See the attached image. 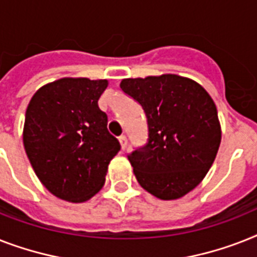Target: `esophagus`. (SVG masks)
<instances>
[{"label":"esophagus","instance_id":"obj_1","mask_svg":"<svg viewBox=\"0 0 257 257\" xmlns=\"http://www.w3.org/2000/svg\"><path fill=\"white\" fill-rule=\"evenodd\" d=\"M118 141H120L121 149H126V147H128V139H126V136H120V137H118Z\"/></svg>","mask_w":257,"mask_h":257}]
</instances>
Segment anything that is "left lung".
I'll list each match as a JSON object with an SVG mask.
<instances>
[{
	"label": "left lung",
	"instance_id": "8db88e82",
	"mask_svg": "<svg viewBox=\"0 0 257 257\" xmlns=\"http://www.w3.org/2000/svg\"><path fill=\"white\" fill-rule=\"evenodd\" d=\"M120 87L148 118V144L128 157L140 186L162 201L185 197L206 177L220 145L214 100L176 74L122 79Z\"/></svg>",
	"mask_w": 257,
	"mask_h": 257
}]
</instances>
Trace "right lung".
<instances>
[{"label": "right lung", "instance_id": "add662e5", "mask_svg": "<svg viewBox=\"0 0 257 257\" xmlns=\"http://www.w3.org/2000/svg\"><path fill=\"white\" fill-rule=\"evenodd\" d=\"M107 79L62 78L45 84L27 105L24 147L42 185L59 199L81 203L104 186L120 143L97 105Z\"/></svg>", "mask_w": 257, "mask_h": 257}]
</instances>
